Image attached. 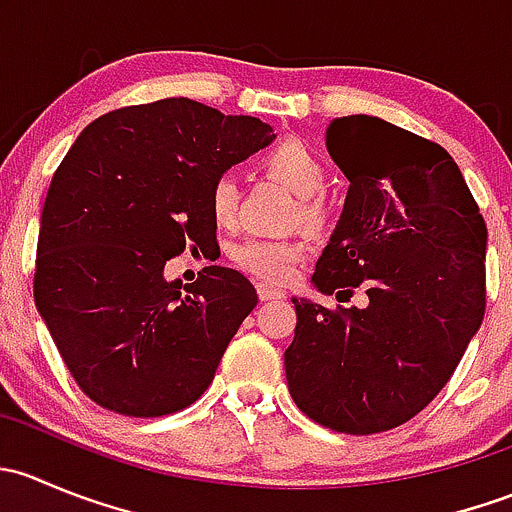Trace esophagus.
<instances>
[{"instance_id":"34e87169","label":"esophagus","mask_w":512,"mask_h":512,"mask_svg":"<svg viewBox=\"0 0 512 512\" xmlns=\"http://www.w3.org/2000/svg\"><path fill=\"white\" fill-rule=\"evenodd\" d=\"M257 297H260V302H272V299H285V292L277 287H270L267 282H260L257 285Z\"/></svg>"}]
</instances>
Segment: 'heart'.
<instances>
[{"mask_svg":"<svg viewBox=\"0 0 512 512\" xmlns=\"http://www.w3.org/2000/svg\"><path fill=\"white\" fill-rule=\"evenodd\" d=\"M262 168L285 183L299 200V220L309 227H324L329 208L317 198L327 188V168L312 148L299 141H282L262 156ZM210 215L218 225H230L237 213V185L230 175H220L210 188ZM307 255L304 240H260L247 237L230 250V260L240 270L265 282L287 280L302 257Z\"/></svg>","mask_w":512,"mask_h":512,"instance_id":"obj_1","label":"heart"}]
</instances>
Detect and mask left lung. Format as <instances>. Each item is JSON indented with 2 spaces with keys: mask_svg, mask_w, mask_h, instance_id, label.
Wrapping results in <instances>:
<instances>
[{
  "mask_svg": "<svg viewBox=\"0 0 512 512\" xmlns=\"http://www.w3.org/2000/svg\"><path fill=\"white\" fill-rule=\"evenodd\" d=\"M327 148L349 190L312 282L366 304L292 299L287 386L312 421L369 436L414 418L456 371L485 314L488 230L438 143L359 113L329 123Z\"/></svg>",
  "mask_w": 512,
  "mask_h": 512,
  "instance_id": "8db88e82",
  "label": "left lung"
}]
</instances>
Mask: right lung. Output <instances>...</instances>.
<instances>
[{"label":"right lung","mask_w":512,"mask_h":512,"mask_svg":"<svg viewBox=\"0 0 512 512\" xmlns=\"http://www.w3.org/2000/svg\"><path fill=\"white\" fill-rule=\"evenodd\" d=\"M272 141L260 118L163 98L96 118L61 160L41 210L34 299L98 406L156 418L210 386L257 292L218 265L180 292L165 262L215 245L210 188Z\"/></svg>","instance_id":"1"}]
</instances>
